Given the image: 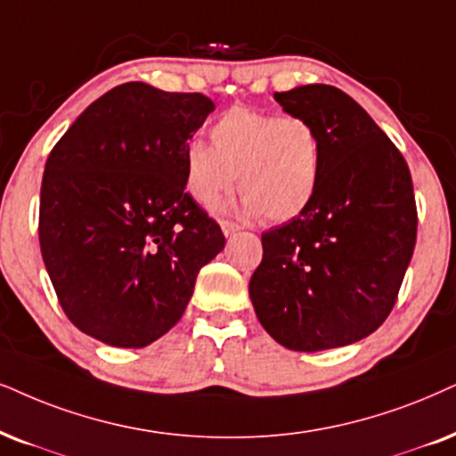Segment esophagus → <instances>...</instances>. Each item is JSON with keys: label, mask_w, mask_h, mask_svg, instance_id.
Segmentation results:
<instances>
[{"label": "esophagus", "mask_w": 456, "mask_h": 456, "mask_svg": "<svg viewBox=\"0 0 456 456\" xmlns=\"http://www.w3.org/2000/svg\"><path fill=\"white\" fill-rule=\"evenodd\" d=\"M221 229H223V233L227 235V238H232L233 233L240 232V224H235L232 221H221Z\"/></svg>", "instance_id": "1"}]
</instances>
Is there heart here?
<instances>
[{
	"mask_svg": "<svg viewBox=\"0 0 456 456\" xmlns=\"http://www.w3.org/2000/svg\"><path fill=\"white\" fill-rule=\"evenodd\" d=\"M210 147L191 142L183 155L185 189L201 206H215L233 189L248 216L290 221L307 210L322 183L320 132L303 115L252 107L227 109L210 126Z\"/></svg>",
	"mask_w": 456,
	"mask_h": 456,
	"instance_id": "1",
	"label": "heart"
}]
</instances>
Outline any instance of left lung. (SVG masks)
<instances>
[{
    "label": "left lung",
    "mask_w": 456,
    "mask_h": 456,
    "mask_svg": "<svg viewBox=\"0 0 456 456\" xmlns=\"http://www.w3.org/2000/svg\"><path fill=\"white\" fill-rule=\"evenodd\" d=\"M273 99L318 128L324 170L307 210L263 233L248 290L258 322L284 347H345L395 305L417 241L411 170L343 90L309 84Z\"/></svg>",
    "instance_id": "1"
}]
</instances>
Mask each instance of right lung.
Returning <instances> with one entry per match:
<instances>
[{
    "label": "right lung",
    "instance_id": "1",
    "mask_svg": "<svg viewBox=\"0 0 456 456\" xmlns=\"http://www.w3.org/2000/svg\"><path fill=\"white\" fill-rule=\"evenodd\" d=\"M208 96L128 82L96 99L48 155L39 246L67 318L113 347H145L185 314L224 248L185 191L183 155Z\"/></svg>",
    "mask_w": 456,
    "mask_h": 456
}]
</instances>
